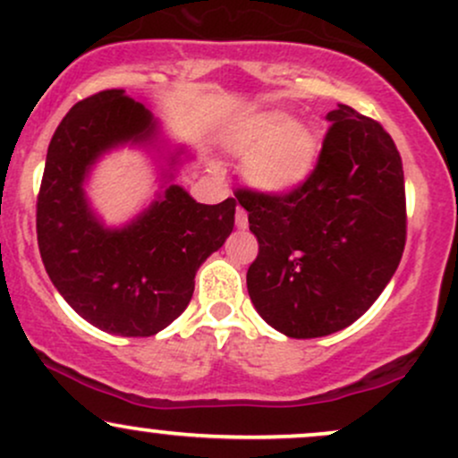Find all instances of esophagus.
Returning <instances> with one entry per match:
<instances>
[{
  "label": "esophagus",
  "instance_id": "obj_1",
  "mask_svg": "<svg viewBox=\"0 0 458 458\" xmlns=\"http://www.w3.org/2000/svg\"><path fill=\"white\" fill-rule=\"evenodd\" d=\"M234 222H236V228H247V213L245 208H236V215H234Z\"/></svg>",
  "mask_w": 458,
  "mask_h": 458
}]
</instances>
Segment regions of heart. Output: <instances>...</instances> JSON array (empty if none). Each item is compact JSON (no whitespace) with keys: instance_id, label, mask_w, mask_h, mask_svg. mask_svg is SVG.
Masks as SVG:
<instances>
[{"instance_id":"1","label":"heart","mask_w":458,"mask_h":458,"mask_svg":"<svg viewBox=\"0 0 458 458\" xmlns=\"http://www.w3.org/2000/svg\"><path fill=\"white\" fill-rule=\"evenodd\" d=\"M225 146L245 155L247 181L267 193L301 185L317 163V140L310 129L277 112L239 123L225 135Z\"/></svg>"}]
</instances>
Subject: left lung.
I'll return each instance as SVG.
<instances>
[{
    "label": "left lung",
    "mask_w": 458,
    "mask_h": 458,
    "mask_svg": "<svg viewBox=\"0 0 458 458\" xmlns=\"http://www.w3.org/2000/svg\"><path fill=\"white\" fill-rule=\"evenodd\" d=\"M327 120L318 161L301 185L236 196L259 239L247 293L288 338L349 327L392 280L407 241L403 161L390 133L349 105Z\"/></svg>",
    "instance_id": "8db88e82"
}]
</instances>
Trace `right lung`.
I'll list each match as a JSON object with an SVG mask.
<instances>
[{"mask_svg": "<svg viewBox=\"0 0 458 458\" xmlns=\"http://www.w3.org/2000/svg\"><path fill=\"white\" fill-rule=\"evenodd\" d=\"M155 138L157 120L124 90L83 98L51 138L36 202L40 259L54 286L79 317L127 338L155 335L181 317L199 265L234 225V198L199 204L178 185L124 228L98 222L83 191L94 161Z\"/></svg>", "mask_w": 458, "mask_h": 458, "instance_id": "1", "label": "right lung"}]
</instances>
